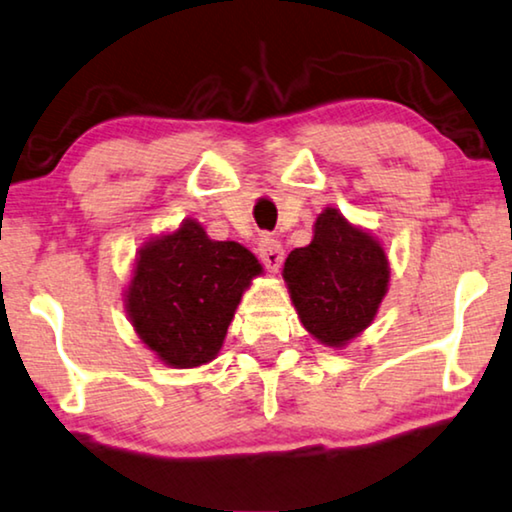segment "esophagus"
I'll return each mask as SVG.
<instances>
[{"mask_svg":"<svg viewBox=\"0 0 512 512\" xmlns=\"http://www.w3.org/2000/svg\"><path fill=\"white\" fill-rule=\"evenodd\" d=\"M257 253H259V259H262V264L269 271H278L280 264H283V246H280L276 236L264 234L262 239H259Z\"/></svg>","mask_w":512,"mask_h":512,"instance_id":"esophagus-1","label":"esophagus"}]
</instances>
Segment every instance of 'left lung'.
<instances>
[{
    "label": "left lung",
    "instance_id": "left-lung-1",
    "mask_svg": "<svg viewBox=\"0 0 512 512\" xmlns=\"http://www.w3.org/2000/svg\"><path fill=\"white\" fill-rule=\"evenodd\" d=\"M285 280L301 325L320 343L343 348L376 318L390 264L373 236L327 208L315 220L313 241L287 255Z\"/></svg>",
    "mask_w": 512,
    "mask_h": 512
}]
</instances>
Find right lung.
Returning <instances> with one entry per match:
<instances>
[{"label":"right lung","mask_w":512,"mask_h":512,"mask_svg":"<svg viewBox=\"0 0 512 512\" xmlns=\"http://www.w3.org/2000/svg\"><path fill=\"white\" fill-rule=\"evenodd\" d=\"M262 264L234 241H211L185 220L146 243L127 290L136 334L164 364L192 369L218 355L241 294Z\"/></svg>","instance_id":"obj_1"}]
</instances>
